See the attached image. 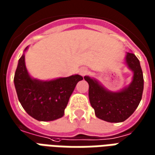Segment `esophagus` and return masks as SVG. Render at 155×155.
<instances>
[{
  "label": "esophagus",
  "instance_id": "34e87169",
  "mask_svg": "<svg viewBox=\"0 0 155 155\" xmlns=\"http://www.w3.org/2000/svg\"><path fill=\"white\" fill-rule=\"evenodd\" d=\"M79 73L82 76H85V75H87L89 73V70L86 68H82L81 69L79 70Z\"/></svg>",
  "mask_w": 155,
  "mask_h": 155
}]
</instances>
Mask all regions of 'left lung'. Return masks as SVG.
Returning a JSON list of instances; mask_svg holds the SVG:
<instances>
[{
	"label": "left lung",
	"instance_id": "8db88e82",
	"mask_svg": "<svg viewBox=\"0 0 155 155\" xmlns=\"http://www.w3.org/2000/svg\"><path fill=\"white\" fill-rule=\"evenodd\" d=\"M125 63L134 75L130 84L121 91H108L96 79L84 77L89 84V101L96 116L107 122H122L128 119L142 98L144 78L140 61L134 54L127 53Z\"/></svg>",
	"mask_w": 155,
	"mask_h": 155
}]
</instances>
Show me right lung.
Segmentation results:
<instances>
[{"label": "right lung", "mask_w": 155, "mask_h": 155, "mask_svg": "<svg viewBox=\"0 0 155 155\" xmlns=\"http://www.w3.org/2000/svg\"><path fill=\"white\" fill-rule=\"evenodd\" d=\"M82 79L78 74L50 81L32 78L23 54L18 62L14 83L18 99L27 113L39 121H50L64 116L70 96Z\"/></svg>", "instance_id": "obj_1"}]
</instances>
